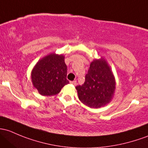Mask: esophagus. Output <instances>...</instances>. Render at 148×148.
<instances>
[{
  "mask_svg": "<svg viewBox=\"0 0 148 148\" xmlns=\"http://www.w3.org/2000/svg\"><path fill=\"white\" fill-rule=\"evenodd\" d=\"M70 84H73V85H74V86H75V85H77V82H76V81L70 82Z\"/></svg>",
  "mask_w": 148,
  "mask_h": 148,
  "instance_id": "1",
  "label": "esophagus"
}]
</instances>
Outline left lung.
I'll use <instances>...</instances> for the list:
<instances>
[{
  "mask_svg": "<svg viewBox=\"0 0 148 148\" xmlns=\"http://www.w3.org/2000/svg\"><path fill=\"white\" fill-rule=\"evenodd\" d=\"M116 80L113 71L103 57L90 64L84 84L76 86L79 99L84 105L99 108L109 103L114 96Z\"/></svg>",
  "mask_w": 148,
  "mask_h": 148,
  "instance_id": "8db88e82",
  "label": "left lung"
}]
</instances>
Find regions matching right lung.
Instances as JSON below:
<instances>
[{
    "label": "right lung",
    "instance_id": "1",
    "mask_svg": "<svg viewBox=\"0 0 148 148\" xmlns=\"http://www.w3.org/2000/svg\"><path fill=\"white\" fill-rule=\"evenodd\" d=\"M63 54L50 53L37 62L31 71L34 88L42 96H54L69 83Z\"/></svg>",
    "mask_w": 148,
    "mask_h": 148
}]
</instances>
